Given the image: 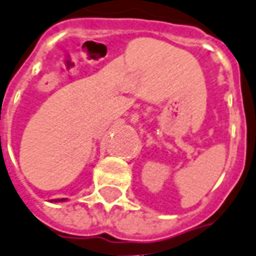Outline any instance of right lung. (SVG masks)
I'll return each instance as SVG.
<instances>
[{"mask_svg":"<svg viewBox=\"0 0 256 256\" xmlns=\"http://www.w3.org/2000/svg\"><path fill=\"white\" fill-rule=\"evenodd\" d=\"M54 202H66V198H60V200H54Z\"/></svg>","mask_w":256,"mask_h":256,"instance_id":"obj_1","label":"right lung"}]
</instances>
